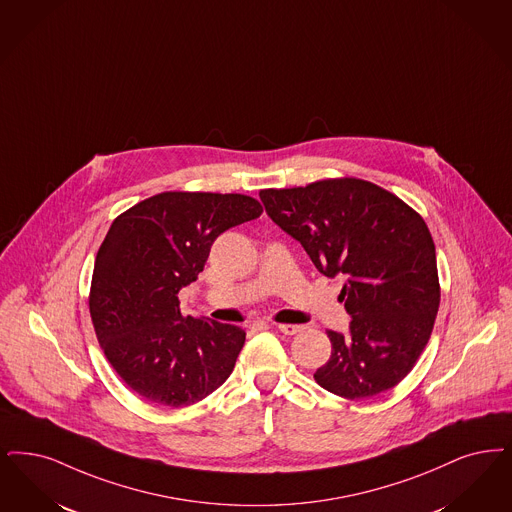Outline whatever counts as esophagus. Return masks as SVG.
Segmentation results:
<instances>
[{"instance_id":"1","label":"esophagus","mask_w":512,"mask_h":512,"mask_svg":"<svg viewBox=\"0 0 512 512\" xmlns=\"http://www.w3.org/2000/svg\"><path fill=\"white\" fill-rule=\"evenodd\" d=\"M276 328L280 329L282 333H286V335H295V333H299L303 326H295V324H278Z\"/></svg>"}]
</instances>
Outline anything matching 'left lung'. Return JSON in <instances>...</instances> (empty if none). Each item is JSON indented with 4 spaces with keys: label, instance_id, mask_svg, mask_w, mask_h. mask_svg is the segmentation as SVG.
Wrapping results in <instances>:
<instances>
[{
    "label": "left lung",
    "instance_id": "1",
    "mask_svg": "<svg viewBox=\"0 0 512 512\" xmlns=\"http://www.w3.org/2000/svg\"><path fill=\"white\" fill-rule=\"evenodd\" d=\"M268 217L329 278H347L350 335L328 331L331 356L314 379L348 400L396 387L429 343L440 305L436 249L423 217L356 177L259 192Z\"/></svg>",
    "mask_w": 512,
    "mask_h": 512
}]
</instances>
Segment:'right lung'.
<instances>
[{"mask_svg": "<svg viewBox=\"0 0 512 512\" xmlns=\"http://www.w3.org/2000/svg\"><path fill=\"white\" fill-rule=\"evenodd\" d=\"M261 213L246 194L162 192L114 219L95 259L89 312L106 360L150 404L192 406L232 373L246 331L183 316L177 295L196 282L219 234Z\"/></svg>", "mask_w": 512, "mask_h": 512, "instance_id": "1", "label": "right lung"}]
</instances>
